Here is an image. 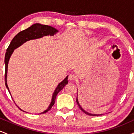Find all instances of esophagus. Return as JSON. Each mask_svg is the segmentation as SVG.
<instances>
[{"label": "esophagus", "mask_w": 134, "mask_h": 134, "mask_svg": "<svg viewBox=\"0 0 134 134\" xmlns=\"http://www.w3.org/2000/svg\"><path fill=\"white\" fill-rule=\"evenodd\" d=\"M76 76H75V75L74 74H70L69 76V79L70 80V81H74V80H76Z\"/></svg>", "instance_id": "34e87169"}]
</instances>
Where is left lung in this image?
<instances>
[{
	"label": "left lung",
	"mask_w": 134,
	"mask_h": 134,
	"mask_svg": "<svg viewBox=\"0 0 134 134\" xmlns=\"http://www.w3.org/2000/svg\"><path fill=\"white\" fill-rule=\"evenodd\" d=\"M76 102H77V104H78V106H79V108L81 109V110H82V111L84 112V113H86V115H90V116H99V115H95V114H92V113H88V112H87V111H86L85 110H84V109L82 108V107H81V105H80L79 104V101H78V99H77V98H76Z\"/></svg>",
	"instance_id": "obj_1"
}]
</instances>
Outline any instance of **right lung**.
<instances>
[{"label":"right lung","mask_w":134,"mask_h":134,"mask_svg":"<svg viewBox=\"0 0 134 134\" xmlns=\"http://www.w3.org/2000/svg\"><path fill=\"white\" fill-rule=\"evenodd\" d=\"M58 32V30H57L56 29H55L54 27L50 26H47V25H43V24H33L31 26H30L28 28L26 29V30L22 31L19 32V33H18L16 36L14 37V38L12 40L11 42H10V44L9 45L8 48L7 49V51H6L5 55V84L6 86V87L8 90L9 93V91L8 86L7 84V67H8V62L10 58V55L14 51V49H16V48L19 47V46H21V44H23L24 43H25L26 41L30 40H33V39H37V38H40L43 37V36H47V35H50V36H53L55 33ZM68 76H67L60 83H59V84L58 85V86L57 87L56 90H55L54 93H53V96H52V102L50 103L49 107L48 108L47 110H46L45 111L41 113H45L47 111H48L50 109L52 108V107H53V104L55 103V99H56V96L57 95V94L61 90L64 88V87L65 86L66 84L68 83ZM20 109V108H19ZM21 110V109H20ZM21 111L23 110H21Z\"/></svg>","instance_id":"right-lung-1"}]
</instances>
